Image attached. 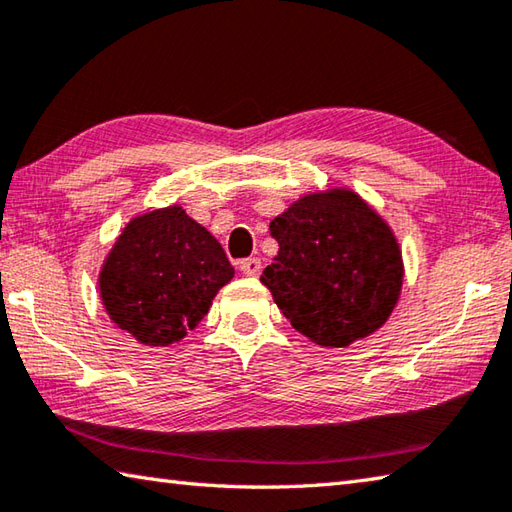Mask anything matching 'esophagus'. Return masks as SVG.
<instances>
[{"label": "esophagus", "mask_w": 512, "mask_h": 512, "mask_svg": "<svg viewBox=\"0 0 512 512\" xmlns=\"http://www.w3.org/2000/svg\"><path fill=\"white\" fill-rule=\"evenodd\" d=\"M239 270H242L246 277H257L259 273H262V262H259L257 257L242 259V262H239Z\"/></svg>", "instance_id": "esophagus-1"}]
</instances>
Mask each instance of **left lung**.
Here are the masks:
<instances>
[{
    "label": "left lung",
    "instance_id": "8db88e82",
    "mask_svg": "<svg viewBox=\"0 0 512 512\" xmlns=\"http://www.w3.org/2000/svg\"><path fill=\"white\" fill-rule=\"evenodd\" d=\"M270 235L279 250L262 284L313 344L348 348L393 315L406 275L402 246L355 190L302 195L270 222Z\"/></svg>",
    "mask_w": 512,
    "mask_h": 512
}]
</instances>
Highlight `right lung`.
Returning <instances> with one entry per match:
<instances>
[{
	"label": "right lung",
	"mask_w": 512,
	"mask_h": 512,
	"mask_svg": "<svg viewBox=\"0 0 512 512\" xmlns=\"http://www.w3.org/2000/svg\"><path fill=\"white\" fill-rule=\"evenodd\" d=\"M235 270L222 244L173 204L130 219L99 270V297L117 328L164 348L197 328Z\"/></svg>",
	"instance_id": "right-lung-1"
}]
</instances>
